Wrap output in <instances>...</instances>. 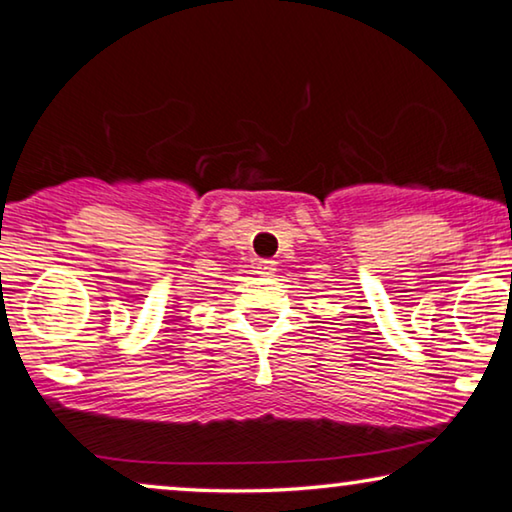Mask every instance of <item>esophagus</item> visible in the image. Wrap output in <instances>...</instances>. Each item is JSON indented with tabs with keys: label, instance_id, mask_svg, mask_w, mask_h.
<instances>
[{
	"label": "esophagus",
	"instance_id": "obj_1",
	"mask_svg": "<svg viewBox=\"0 0 512 512\" xmlns=\"http://www.w3.org/2000/svg\"><path fill=\"white\" fill-rule=\"evenodd\" d=\"M254 270H256V275L270 277L272 272H275V261H265V258H258V261L254 263Z\"/></svg>",
	"mask_w": 512,
	"mask_h": 512
}]
</instances>
